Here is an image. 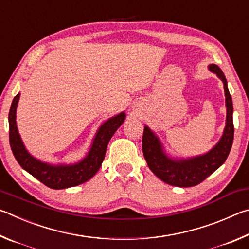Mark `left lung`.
Returning <instances> with one entry per match:
<instances>
[{
    "instance_id": "8db88e82",
    "label": "left lung",
    "mask_w": 249,
    "mask_h": 249,
    "mask_svg": "<svg viewBox=\"0 0 249 249\" xmlns=\"http://www.w3.org/2000/svg\"><path fill=\"white\" fill-rule=\"evenodd\" d=\"M209 70L223 82L226 106V122L223 134L210 151L188 159L171 158L165 152L159 137L147 125H144L142 150L147 166L155 176L168 185L193 187L200 184L225 162L232 147L234 139L233 103L228 82L224 73L216 64L209 65Z\"/></svg>"
}]
</instances>
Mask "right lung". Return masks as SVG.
<instances>
[{
    "mask_svg": "<svg viewBox=\"0 0 249 249\" xmlns=\"http://www.w3.org/2000/svg\"><path fill=\"white\" fill-rule=\"evenodd\" d=\"M19 96L18 93L12 102L8 113V125L11 149L20 166L43 185L52 189L70 188L89 180L102 166L108 143L118 128L124 124L125 113H118L100 125L93 139L89 153L80 162L53 165L34 158L24 145L16 124V109L18 106Z\"/></svg>",
    "mask_w": 249,
    "mask_h": 249,
    "instance_id": "right-lung-1",
    "label": "right lung"
}]
</instances>
